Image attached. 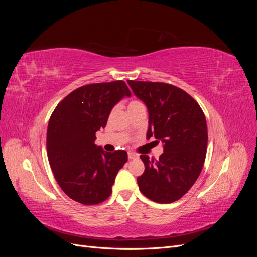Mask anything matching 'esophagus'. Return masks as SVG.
I'll return each instance as SVG.
<instances>
[{"label":"esophagus","mask_w":257,"mask_h":257,"mask_svg":"<svg viewBox=\"0 0 257 257\" xmlns=\"http://www.w3.org/2000/svg\"><path fill=\"white\" fill-rule=\"evenodd\" d=\"M127 157H128V160H134V159H138V154L130 151V152L127 153Z\"/></svg>","instance_id":"esophagus-1"}]
</instances>
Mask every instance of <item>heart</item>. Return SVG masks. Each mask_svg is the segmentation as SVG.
I'll list each match as a JSON object with an SVG mask.
<instances>
[{"label": "heart", "instance_id": "1", "mask_svg": "<svg viewBox=\"0 0 257 257\" xmlns=\"http://www.w3.org/2000/svg\"><path fill=\"white\" fill-rule=\"evenodd\" d=\"M143 104L141 102H137V100H133V102H131L128 105V108H134L137 106H142Z\"/></svg>", "mask_w": 257, "mask_h": 257}]
</instances>
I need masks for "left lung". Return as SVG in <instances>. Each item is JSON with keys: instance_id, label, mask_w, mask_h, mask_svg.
Returning a JSON list of instances; mask_svg holds the SVG:
<instances>
[{"instance_id": "8db88e82", "label": "left lung", "mask_w": 257, "mask_h": 257, "mask_svg": "<svg viewBox=\"0 0 257 257\" xmlns=\"http://www.w3.org/2000/svg\"><path fill=\"white\" fill-rule=\"evenodd\" d=\"M127 83L148 109L147 139L153 136L163 145L158 161L141 155L145 172L137 178L139 190L155 203L170 204L192 188L203 169L208 144L205 114L195 99L175 85Z\"/></svg>"}]
</instances>
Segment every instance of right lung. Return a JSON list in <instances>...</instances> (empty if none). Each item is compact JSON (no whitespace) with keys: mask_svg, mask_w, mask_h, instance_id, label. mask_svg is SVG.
Instances as JSON below:
<instances>
[{"mask_svg":"<svg viewBox=\"0 0 257 257\" xmlns=\"http://www.w3.org/2000/svg\"><path fill=\"white\" fill-rule=\"evenodd\" d=\"M131 91L122 80L83 85L62 100L47 128V154L54 178L66 195L83 205L110 196L119 170L127 162L124 150L106 152L94 144L112 108Z\"/></svg>","mask_w":257,"mask_h":257,"instance_id":"obj_1","label":"right lung"}]
</instances>
